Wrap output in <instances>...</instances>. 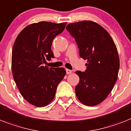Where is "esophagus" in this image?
<instances>
[{
	"mask_svg": "<svg viewBox=\"0 0 131 131\" xmlns=\"http://www.w3.org/2000/svg\"><path fill=\"white\" fill-rule=\"evenodd\" d=\"M66 73L67 74H70V73H71L72 72V70H68V69H66Z\"/></svg>",
	"mask_w": 131,
	"mask_h": 131,
	"instance_id": "esophagus-1",
	"label": "esophagus"
}]
</instances>
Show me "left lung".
Returning a JSON list of instances; mask_svg holds the SVG:
<instances>
[{"instance_id": "obj_1", "label": "left lung", "mask_w": 131, "mask_h": 131, "mask_svg": "<svg viewBox=\"0 0 131 131\" xmlns=\"http://www.w3.org/2000/svg\"><path fill=\"white\" fill-rule=\"evenodd\" d=\"M66 29L75 39L81 58L87 60L86 71L75 72L80 77L76 96L84 105L96 106L105 100L116 82L120 66L117 49L109 33L96 23H70Z\"/></svg>"}]
</instances>
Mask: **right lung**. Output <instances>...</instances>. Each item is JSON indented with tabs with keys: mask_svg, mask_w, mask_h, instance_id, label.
<instances>
[{
	"mask_svg": "<svg viewBox=\"0 0 131 131\" xmlns=\"http://www.w3.org/2000/svg\"><path fill=\"white\" fill-rule=\"evenodd\" d=\"M67 23L41 22L26 27L18 35L12 51L14 80L23 97L37 107L53 100L59 83L66 75L63 68L44 66L46 59L54 58L53 39L65 29Z\"/></svg>",
	"mask_w": 131,
	"mask_h": 131,
	"instance_id": "1",
	"label": "right lung"
}]
</instances>
